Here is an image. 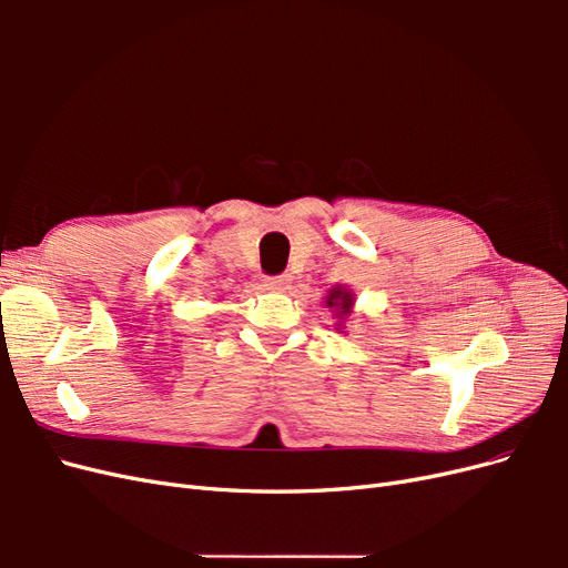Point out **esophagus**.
I'll return each instance as SVG.
<instances>
[{
	"label": "esophagus",
	"instance_id": "obj_1",
	"mask_svg": "<svg viewBox=\"0 0 568 568\" xmlns=\"http://www.w3.org/2000/svg\"><path fill=\"white\" fill-rule=\"evenodd\" d=\"M291 284H294V277H291V274H280V277L265 280V286L270 291H282V294H286V291L291 288Z\"/></svg>",
	"mask_w": 568,
	"mask_h": 568
}]
</instances>
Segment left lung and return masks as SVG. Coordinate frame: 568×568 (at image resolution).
Returning <instances> with one entry per match:
<instances>
[{"instance_id":"left-lung-1","label":"left lung","mask_w":568,"mask_h":568,"mask_svg":"<svg viewBox=\"0 0 568 568\" xmlns=\"http://www.w3.org/2000/svg\"><path fill=\"white\" fill-rule=\"evenodd\" d=\"M324 307H329V311L334 313V320H336L334 326H336V332H338V334H346L343 329H346V322H348V317L353 315L355 291L348 288L346 284H336L334 288L326 291Z\"/></svg>"}]
</instances>
